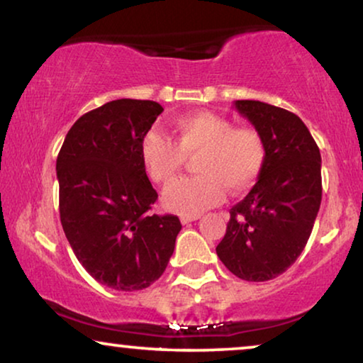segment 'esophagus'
Returning <instances> with one entry per match:
<instances>
[{"label": "esophagus", "mask_w": 363, "mask_h": 363, "mask_svg": "<svg viewBox=\"0 0 363 363\" xmlns=\"http://www.w3.org/2000/svg\"><path fill=\"white\" fill-rule=\"evenodd\" d=\"M198 218H200V215H182L180 216V221L183 223V225H188V223L196 221Z\"/></svg>", "instance_id": "obj_1"}]
</instances>
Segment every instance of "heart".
Instances as JSON below:
<instances>
[{
    "mask_svg": "<svg viewBox=\"0 0 363 363\" xmlns=\"http://www.w3.org/2000/svg\"><path fill=\"white\" fill-rule=\"evenodd\" d=\"M196 157L198 177L173 182L162 195L165 210L200 215L220 205L225 188L241 193L255 185L266 160V143L252 127H233L215 112L200 111L173 122V142L158 130L145 133L140 157L148 177L167 185L182 170L185 158Z\"/></svg>",
    "mask_w": 363,
    "mask_h": 363,
    "instance_id": "1",
    "label": "heart"
}]
</instances>
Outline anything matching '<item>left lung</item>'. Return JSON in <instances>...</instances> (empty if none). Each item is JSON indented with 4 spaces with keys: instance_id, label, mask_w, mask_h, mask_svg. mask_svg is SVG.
<instances>
[{
    "instance_id": "8db88e82",
    "label": "left lung",
    "mask_w": 363,
    "mask_h": 363,
    "mask_svg": "<svg viewBox=\"0 0 363 363\" xmlns=\"http://www.w3.org/2000/svg\"><path fill=\"white\" fill-rule=\"evenodd\" d=\"M233 106L264 138L266 160L252 190L230 210L216 255L240 279L262 282L304 251L322 200L320 152L296 113L259 101Z\"/></svg>"
}]
</instances>
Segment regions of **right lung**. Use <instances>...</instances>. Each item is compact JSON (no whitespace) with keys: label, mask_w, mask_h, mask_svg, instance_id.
Returning a JSON list of instances; mask_svg holds the SVG:
<instances>
[{"label":"right lung","mask_w":363,"mask_h":363,"mask_svg":"<svg viewBox=\"0 0 363 363\" xmlns=\"http://www.w3.org/2000/svg\"><path fill=\"white\" fill-rule=\"evenodd\" d=\"M163 107L117 99L79 117L57 155L59 213L74 255L116 291H140L163 274L182 230L178 216L152 215L157 191L140 143Z\"/></svg>","instance_id":"1"}]
</instances>
